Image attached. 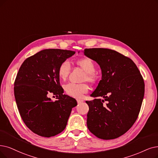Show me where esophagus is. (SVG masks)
Wrapping results in <instances>:
<instances>
[{
  "instance_id": "1",
  "label": "esophagus",
  "mask_w": 158,
  "mask_h": 158,
  "mask_svg": "<svg viewBox=\"0 0 158 158\" xmlns=\"http://www.w3.org/2000/svg\"><path fill=\"white\" fill-rule=\"evenodd\" d=\"M84 102V100L83 99H81V98H78L77 99V102H78V104H81V102Z\"/></svg>"
}]
</instances>
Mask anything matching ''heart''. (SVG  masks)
<instances>
[{
  "label": "heart",
  "mask_w": 158,
  "mask_h": 158,
  "mask_svg": "<svg viewBox=\"0 0 158 158\" xmlns=\"http://www.w3.org/2000/svg\"><path fill=\"white\" fill-rule=\"evenodd\" d=\"M76 64L81 67L85 72V75L83 78V81H87L89 83H94L97 80V76L94 73L96 70V66L94 61L89 58H84L76 61ZM70 64L67 61H63L58 69V74L59 78L65 80L70 73ZM64 89L68 95L80 98L84 94L89 91V86L85 84H76L69 83L65 85Z\"/></svg>",
  "instance_id": "b5f03b06"
}]
</instances>
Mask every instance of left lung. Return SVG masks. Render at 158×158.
<instances>
[{"mask_svg":"<svg viewBox=\"0 0 158 158\" xmlns=\"http://www.w3.org/2000/svg\"><path fill=\"white\" fill-rule=\"evenodd\" d=\"M84 53L102 71V80L91 94L94 99L86 101L87 128L100 139H113L125 134L137 118L144 94L143 78L134 62L115 50L85 48Z\"/></svg>","mask_w":158,"mask_h":158,"instance_id":"left-lung-1","label":"left lung"}]
</instances>
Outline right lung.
Here are the masks:
<instances>
[{"instance_id":"add662e5","label":"right lung","mask_w":158,"mask_h":158,"mask_svg":"<svg viewBox=\"0 0 158 158\" xmlns=\"http://www.w3.org/2000/svg\"><path fill=\"white\" fill-rule=\"evenodd\" d=\"M74 51L45 49L25 60L17 74L14 95L20 115L27 127L38 135L50 137L65 128L74 98L64 94L58 69ZM52 93L57 100L48 97Z\"/></svg>"}]
</instances>
